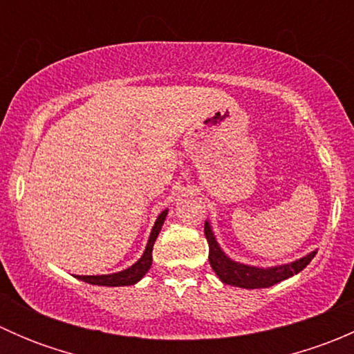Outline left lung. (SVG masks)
<instances>
[{
  "mask_svg": "<svg viewBox=\"0 0 354 354\" xmlns=\"http://www.w3.org/2000/svg\"><path fill=\"white\" fill-rule=\"evenodd\" d=\"M205 238L209 243V263L214 269V272L219 276V279L224 284H231V286L246 288V289H259V288H269L274 284L281 283V281L288 279V277L295 276L299 270L305 269L312 259L315 257L317 252H312L310 255L303 257V259L296 260L292 263L286 266L272 267V269H259V267L243 266V263L233 262L227 259L223 253V250L217 245L216 238H214L212 231H210L209 223H205Z\"/></svg>",
  "mask_w": 354,
  "mask_h": 354,
  "instance_id": "left-lung-1",
  "label": "left lung"
}]
</instances>
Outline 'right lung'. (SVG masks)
<instances>
[{"mask_svg": "<svg viewBox=\"0 0 354 354\" xmlns=\"http://www.w3.org/2000/svg\"><path fill=\"white\" fill-rule=\"evenodd\" d=\"M166 214L167 210H164V212H160V216L157 217L154 227H152L151 238H149L147 248H145L144 255H142V259L138 260L137 263H133L131 267H128V269L116 274H108V276H77L78 279L88 284H97V286H130V284L138 283V281L147 274V270L151 269L152 250H154V243L157 236H159V231L160 227H162L164 219H166Z\"/></svg>", "mask_w": 354, "mask_h": 354, "instance_id": "obj_1", "label": "right lung"}]
</instances>
